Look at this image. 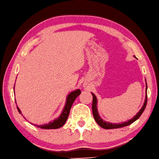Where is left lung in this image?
Here are the masks:
<instances>
[{
  "mask_svg": "<svg viewBox=\"0 0 159 159\" xmlns=\"http://www.w3.org/2000/svg\"><path fill=\"white\" fill-rule=\"evenodd\" d=\"M146 98H145V101L144 103V105L142 106V109L136 114V115H135L132 119L128 120L127 121L122 122L121 123H109V122H106V121H103V120L100 118V115L98 113V109H97V98H96V96L93 94V93H92V96H93V101H92V113H93V116H94V118L95 119V121H96V123H97L100 127H102V128L106 129H109L120 128V127H125L127 125H129L131 124L132 123H134L135 121H136V120L140 117L141 115L142 114L143 112H144L145 108L146 107V104H147V84L146 83Z\"/></svg>",
  "mask_w": 159,
  "mask_h": 159,
  "instance_id": "8db88e82",
  "label": "left lung"
}]
</instances>
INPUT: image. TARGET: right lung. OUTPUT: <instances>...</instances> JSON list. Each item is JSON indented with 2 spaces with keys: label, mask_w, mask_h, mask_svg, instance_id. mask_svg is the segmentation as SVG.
Returning a JSON list of instances; mask_svg holds the SVG:
<instances>
[{
  "label": "right lung",
  "mask_w": 159,
  "mask_h": 159,
  "mask_svg": "<svg viewBox=\"0 0 159 159\" xmlns=\"http://www.w3.org/2000/svg\"><path fill=\"white\" fill-rule=\"evenodd\" d=\"M80 94H81L80 90L77 89V90H76L75 91L71 92L70 94L67 96V99H66V103H65V107L59 117L57 118L56 119H55L52 121L49 122L48 124H44V125H34L38 127H40V128L46 129H58V128H59V127L63 126L65 123V122H66L67 119L69 117V112H70V109H71L73 102L75 101V98ZM17 108L19 113H21V112L20 109H19V107H17Z\"/></svg>",
  "instance_id": "add662e5"
}]
</instances>
